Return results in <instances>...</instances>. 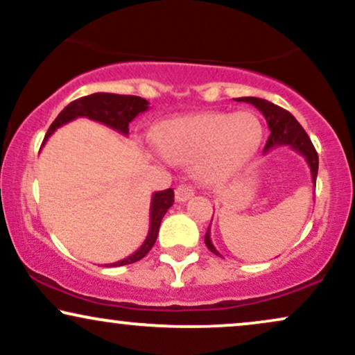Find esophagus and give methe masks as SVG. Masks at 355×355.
I'll use <instances>...</instances> for the list:
<instances>
[{
  "label": "esophagus",
  "instance_id": "1",
  "mask_svg": "<svg viewBox=\"0 0 355 355\" xmlns=\"http://www.w3.org/2000/svg\"><path fill=\"white\" fill-rule=\"evenodd\" d=\"M192 196H194V189H192V187L187 186V184H181L176 189V200H178V202H186V200H189Z\"/></svg>",
  "mask_w": 355,
  "mask_h": 355
}]
</instances>
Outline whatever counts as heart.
<instances>
[{"mask_svg":"<svg viewBox=\"0 0 355 355\" xmlns=\"http://www.w3.org/2000/svg\"><path fill=\"white\" fill-rule=\"evenodd\" d=\"M263 126L253 112H205L166 120L156 135L157 146L171 161L194 163L205 181L227 179L255 155Z\"/></svg>","mask_w":355,"mask_h":355,"instance_id":"b5f03b06","label":"heart"}]
</instances>
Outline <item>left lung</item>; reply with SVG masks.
<instances>
[{"label": "left lung", "instance_id": "obj_1", "mask_svg": "<svg viewBox=\"0 0 355 355\" xmlns=\"http://www.w3.org/2000/svg\"><path fill=\"white\" fill-rule=\"evenodd\" d=\"M235 100H237V102L252 103L253 107L258 108V110L263 113L266 123H268V128H270V137H268V139H266L263 153H261V155L263 156L268 155L270 151L277 150V148H279V146H290L291 150L300 153V155L304 157L306 163H308V166H309V169H311V179H313L314 186H316L318 166H319L318 153H316V150H314L311 139H309L308 135H306L303 126L296 121V118L293 116L290 112L283 110L282 107L268 102V100L257 98V97H242V98H235ZM204 242L212 253L220 255V253L217 252V248L214 247V243L211 240V225H209L207 232H205Z\"/></svg>", "mask_w": 355, "mask_h": 355}]
</instances>
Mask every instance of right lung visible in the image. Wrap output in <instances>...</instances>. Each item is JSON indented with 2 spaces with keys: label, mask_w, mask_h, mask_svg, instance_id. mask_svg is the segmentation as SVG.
<instances>
[{
  "label": "right lung",
  "mask_w": 355,
  "mask_h": 355,
  "mask_svg": "<svg viewBox=\"0 0 355 355\" xmlns=\"http://www.w3.org/2000/svg\"><path fill=\"white\" fill-rule=\"evenodd\" d=\"M150 108V102L141 97H135V95H116V94H105V92H98V94L87 95V97L73 100L72 103H69L62 112L57 115L54 123L47 130L44 143L47 141V138L60 126H64L69 121L76 120V118L85 116L90 120L98 121L110 128L116 130L118 133H121L123 137H128L130 128L128 125L137 118L139 113L146 112ZM42 143V144H44ZM174 204V191L166 189V191H157L151 196V205H150V230H148L146 239L141 247L137 252L131 253L130 257L123 258V260H118L115 263H107L105 266H123L135 263V261L141 260L144 255H148V252L151 250L153 245H155L157 239V232H159L161 220H163L164 214L168 212V209Z\"/></svg>",
  "instance_id": "right-lung-1"
}]
</instances>
